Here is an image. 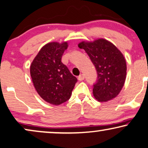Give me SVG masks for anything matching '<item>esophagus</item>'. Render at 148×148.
<instances>
[{
	"label": "esophagus",
	"mask_w": 148,
	"mask_h": 148,
	"mask_svg": "<svg viewBox=\"0 0 148 148\" xmlns=\"http://www.w3.org/2000/svg\"><path fill=\"white\" fill-rule=\"evenodd\" d=\"M84 78H85L84 75V74H81V75H80V76L78 77V80L79 81H82V80H84Z\"/></svg>",
	"instance_id": "obj_1"
}]
</instances>
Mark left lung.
I'll return each instance as SVG.
<instances>
[{"instance_id": "1", "label": "left lung", "mask_w": 148, "mask_h": 148, "mask_svg": "<svg viewBox=\"0 0 148 148\" xmlns=\"http://www.w3.org/2000/svg\"><path fill=\"white\" fill-rule=\"evenodd\" d=\"M88 54L97 70V81L93 95L99 102H107L117 96L124 86L127 64L123 53L107 39L82 41L78 44Z\"/></svg>"}]
</instances>
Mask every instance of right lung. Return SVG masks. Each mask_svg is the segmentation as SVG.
<instances>
[{
    "label": "right lung",
    "instance_id": "add662e5",
    "mask_svg": "<svg viewBox=\"0 0 148 148\" xmlns=\"http://www.w3.org/2000/svg\"><path fill=\"white\" fill-rule=\"evenodd\" d=\"M66 41L50 42L41 47L30 66L35 90L45 101L54 105L65 103L71 97L77 82L67 66L62 62Z\"/></svg>",
    "mask_w": 148,
    "mask_h": 148
}]
</instances>
